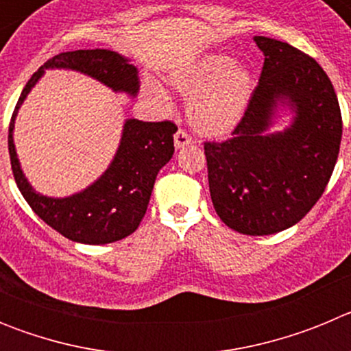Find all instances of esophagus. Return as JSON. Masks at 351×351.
Instances as JSON below:
<instances>
[{
    "instance_id": "34e87169",
    "label": "esophagus",
    "mask_w": 351,
    "mask_h": 351,
    "mask_svg": "<svg viewBox=\"0 0 351 351\" xmlns=\"http://www.w3.org/2000/svg\"><path fill=\"white\" fill-rule=\"evenodd\" d=\"M173 144H176V147L178 149H182V147H186V145L193 144V138L188 135V132H186V130L179 128L178 132H176V137H173Z\"/></svg>"
}]
</instances>
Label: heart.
<instances>
[{
	"instance_id": "heart-1",
	"label": "heart",
	"mask_w": 351,
	"mask_h": 351,
	"mask_svg": "<svg viewBox=\"0 0 351 351\" xmlns=\"http://www.w3.org/2000/svg\"><path fill=\"white\" fill-rule=\"evenodd\" d=\"M170 84L191 98L188 116L204 135H228L246 114L255 91V79L247 68L235 64L230 56L216 54L173 71ZM145 96L165 104L167 93L156 82L145 84Z\"/></svg>"
}]
</instances>
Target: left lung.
I'll return each mask as SVG.
<instances>
[{"instance_id":"8db88e82","label":"left lung","mask_w":351,"mask_h":351,"mask_svg":"<svg viewBox=\"0 0 351 351\" xmlns=\"http://www.w3.org/2000/svg\"><path fill=\"white\" fill-rule=\"evenodd\" d=\"M265 56L246 114L223 142H204L213 206L244 235L287 230L324 195L339 154L343 119L332 82L313 58L290 43L255 36ZM292 125L269 134L277 105Z\"/></svg>"}]
</instances>
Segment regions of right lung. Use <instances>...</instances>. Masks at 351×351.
Returning a JSON list of instances; mask_svg holds the SVG:
<instances>
[{
	"mask_svg": "<svg viewBox=\"0 0 351 351\" xmlns=\"http://www.w3.org/2000/svg\"><path fill=\"white\" fill-rule=\"evenodd\" d=\"M47 68L77 70L100 80L112 91L128 93L130 96L138 91V71L126 58L107 49L61 52L45 61L27 80L8 126L12 172L17 188L36 216L73 243H116L141 225L158 172L173 154V133L178 126L172 121L126 119L116 156L98 181L71 197L52 198L36 193L19 165L12 133L19 107Z\"/></svg>",
	"mask_w": 351,
	"mask_h": 351,
	"instance_id": "right-lung-1",
	"label": "right lung"
}]
</instances>
